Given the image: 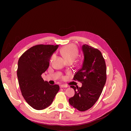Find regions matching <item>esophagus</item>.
Listing matches in <instances>:
<instances>
[{"label":"esophagus","mask_w":131,"mask_h":131,"mask_svg":"<svg viewBox=\"0 0 131 131\" xmlns=\"http://www.w3.org/2000/svg\"><path fill=\"white\" fill-rule=\"evenodd\" d=\"M68 86H67V85H65V84H61V85H60V88H67Z\"/></svg>","instance_id":"34e87169"}]
</instances>
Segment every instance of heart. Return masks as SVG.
<instances>
[{"mask_svg": "<svg viewBox=\"0 0 131 131\" xmlns=\"http://www.w3.org/2000/svg\"><path fill=\"white\" fill-rule=\"evenodd\" d=\"M60 52L66 61L70 60H74L78 54L77 47L73 45H68L64 47L61 49Z\"/></svg>", "mask_w": 131, "mask_h": 131, "instance_id": "1", "label": "heart"}]
</instances>
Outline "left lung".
I'll return each instance as SVG.
<instances>
[{"mask_svg": "<svg viewBox=\"0 0 131 131\" xmlns=\"http://www.w3.org/2000/svg\"><path fill=\"white\" fill-rule=\"evenodd\" d=\"M84 60L74 80L81 82V87L71 86L75 94L69 99L70 104L79 111L91 108L98 100L106 81V66L101 52L97 49L83 45Z\"/></svg>", "mask_w": 131, "mask_h": 131, "instance_id": "obj_1", "label": "left lung"}]
</instances>
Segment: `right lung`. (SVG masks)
Masks as SVG:
<instances>
[{"label": "right lung", "mask_w": 131, "mask_h": 131, "mask_svg": "<svg viewBox=\"0 0 131 131\" xmlns=\"http://www.w3.org/2000/svg\"><path fill=\"white\" fill-rule=\"evenodd\" d=\"M58 46H33L18 60L17 75L20 91L27 104L36 110L49 106L59 90V85H50L41 77L49 67L51 57Z\"/></svg>", "instance_id": "right-lung-1"}]
</instances>
